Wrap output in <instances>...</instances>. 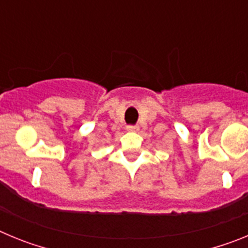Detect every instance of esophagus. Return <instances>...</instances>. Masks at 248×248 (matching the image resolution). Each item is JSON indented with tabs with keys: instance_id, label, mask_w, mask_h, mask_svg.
<instances>
[{
	"instance_id": "esophagus-1",
	"label": "esophagus",
	"mask_w": 248,
	"mask_h": 248,
	"mask_svg": "<svg viewBox=\"0 0 248 248\" xmlns=\"http://www.w3.org/2000/svg\"><path fill=\"white\" fill-rule=\"evenodd\" d=\"M126 130L137 131V130H139V126H138V125H128V126H126Z\"/></svg>"
}]
</instances>
